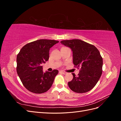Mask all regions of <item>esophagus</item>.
<instances>
[{"mask_svg": "<svg viewBox=\"0 0 121 121\" xmlns=\"http://www.w3.org/2000/svg\"><path fill=\"white\" fill-rule=\"evenodd\" d=\"M60 72H61V73H63V74H64V75H65V74H67V73H66V72H65V71H60Z\"/></svg>", "mask_w": 121, "mask_h": 121, "instance_id": "obj_1", "label": "esophagus"}]
</instances>
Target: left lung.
Returning a JSON list of instances; mask_svg holds the SVG:
<instances>
[{"instance_id": "obj_1", "label": "left lung", "mask_w": 121, "mask_h": 121, "mask_svg": "<svg viewBox=\"0 0 121 121\" xmlns=\"http://www.w3.org/2000/svg\"><path fill=\"white\" fill-rule=\"evenodd\" d=\"M60 43L72 49L75 67L80 68L77 77L72 73L73 78L68 82L69 87L76 93L88 92L102 74L103 60L99 52L95 46L79 39L63 40Z\"/></svg>"}]
</instances>
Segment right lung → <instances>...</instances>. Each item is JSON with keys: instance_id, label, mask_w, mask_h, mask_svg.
Listing matches in <instances>:
<instances>
[{"instance_id": "right-lung-1", "label": "right lung", "mask_w": 121, "mask_h": 121, "mask_svg": "<svg viewBox=\"0 0 121 121\" xmlns=\"http://www.w3.org/2000/svg\"><path fill=\"white\" fill-rule=\"evenodd\" d=\"M58 42L54 40H36L24 46L17 54V75L24 87L30 92L41 94L52 87L58 71L54 69L43 73L42 64L48 60L50 48Z\"/></svg>"}]
</instances>
